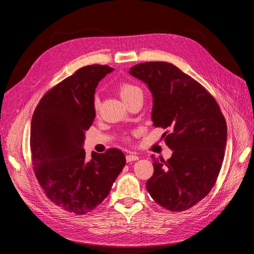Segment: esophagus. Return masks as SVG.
<instances>
[{
	"instance_id": "obj_1",
	"label": "esophagus",
	"mask_w": 254,
	"mask_h": 254,
	"mask_svg": "<svg viewBox=\"0 0 254 254\" xmlns=\"http://www.w3.org/2000/svg\"><path fill=\"white\" fill-rule=\"evenodd\" d=\"M139 156L136 154H127V162L130 163V162H134V161H138Z\"/></svg>"
}]
</instances>
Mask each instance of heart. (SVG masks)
Wrapping results in <instances>:
<instances>
[{
    "mask_svg": "<svg viewBox=\"0 0 254 254\" xmlns=\"http://www.w3.org/2000/svg\"><path fill=\"white\" fill-rule=\"evenodd\" d=\"M140 93H143L142 89L139 86L135 85V84L123 83V84H120V86H119V95L124 101H127V100L132 98L136 95H140ZM93 105H95V108H98V105H99V99L98 98L95 99Z\"/></svg>",
    "mask_w": 254,
    "mask_h": 254,
    "instance_id": "b5f03b06",
    "label": "heart"
}]
</instances>
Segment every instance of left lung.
<instances>
[{
	"label": "left lung",
	"instance_id": "obj_1",
	"mask_svg": "<svg viewBox=\"0 0 254 254\" xmlns=\"http://www.w3.org/2000/svg\"><path fill=\"white\" fill-rule=\"evenodd\" d=\"M128 73L152 95L154 127L170 128L166 162L151 155L154 173L146 189L154 202L173 212L185 211L211 190L218 177L228 138L225 119L210 93L176 65L149 62Z\"/></svg>",
	"mask_w": 254,
	"mask_h": 254
}]
</instances>
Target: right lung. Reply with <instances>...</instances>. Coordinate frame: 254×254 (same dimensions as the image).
Listing matches in <instances>:
<instances>
[{
  "label": "right lung",
  "instance_id": "obj_1",
  "mask_svg": "<svg viewBox=\"0 0 254 254\" xmlns=\"http://www.w3.org/2000/svg\"><path fill=\"white\" fill-rule=\"evenodd\" d=\"M112 71L102 64L77 70L46 92L33 114L30 141L36 177L52 203L74 214L96 209L126 166L119 149L92 152L91 159L83 149L85 131L96 117V88Z\"/></svg>",
  "mask_w": 254,
  "mask_h": 254
}]
</instances>
